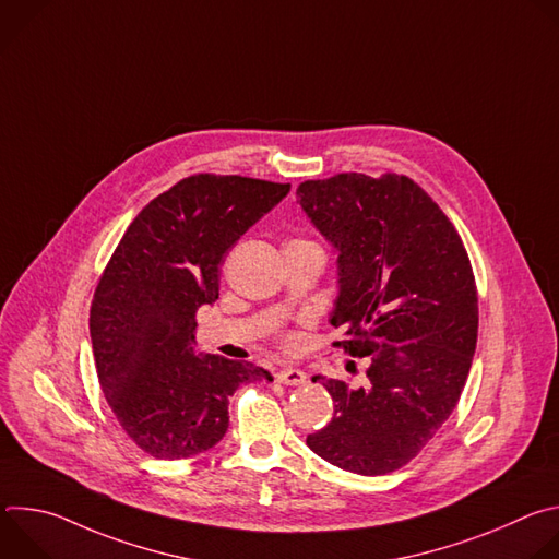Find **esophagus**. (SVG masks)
I'll list each match as a JSON object with an SVG mask.
<instances>
[{"mask_svg": "<svg viewBox=\"0 0 559 559\" xmlns=\"http://www.w3.org/2000/svg\"><path fill=\"white\" fill-rule=\"evenodd\" d=\"M276 382L296 386V384H305V382H307V376H305V371H300V369H296V367H287V369L276 371Z\"/></svg>", "mask_w": 559, "mask_h": 559, "instance_id": "1", "label": "esophagus"}]
</instances>
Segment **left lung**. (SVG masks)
Masks as SVG:
<instances>
[{
  "mask_svg": "<svg viewBox=\"0 0 559 559\" xmlns=\"http://www.w3.org/2000/svg\"><path fill=\"white\" fill-rule=\"evenodd\" d=\"M296 199L338 254L330 316L367 358L365 386L313 376L334 418L307 436L330 464L384 475L414 460L447 423L477 343L473 270L453 223L409 177L338 175L305 181Z\"/></svg>",
  "mask_w": 559,
  "mask_h": 559,
  "instance_id": "left-lung-1",
  "label": "left lung"
}]
</instances>
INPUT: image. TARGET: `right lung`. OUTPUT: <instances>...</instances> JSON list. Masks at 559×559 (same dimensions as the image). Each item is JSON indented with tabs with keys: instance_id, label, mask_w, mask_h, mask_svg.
<instances>
[{
	"instance_id": "1",
	"label": "right lung",
	"mask_w": 559,
	"mask_h": 559,
	"mask_svg": "<svg viewBox=\"0 0 559 559\" xmlns=\"http://www.w3.org/2000/svg\"><path fill=\"white\" fill-rule=\"evenodd\" d=\"M289 183L197 175L152 199L130 223L93 298L99 384L123 431L158 460L212 449L229 395L272 382L248 360L197 352V309L218 298L225 254Z\"/></svg>"
}]
</instances>
